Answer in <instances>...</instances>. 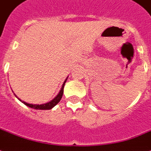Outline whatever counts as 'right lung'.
I'll use <instances>...</instances> for the list:
<instances>
[{
    "instance_id": "1",
    "label": "right lung",
    "mask_w": 151,
    "mask_h": 151,
    "mask_svg": "<svg viewBox=\"0 0 151 151\" xmlns=\"http://www.w3.org/2000/svg\"><path fill=\"white\" fill-rule=\"evenodd\" d=\"M67 79L68 77L66 78V79L65 80V82H64V83H63L62 85V87H61V89H60V92L58 93V94H57V96L55 97L54 99H52V100H51L50 101H49V102H47V103H45V104H41V105H34V104H29V103H27V102H25V101H21L20 99H19V101H22L24 105H26L27 106H28V107H30V108H32V109H40V110H46V109H51L52 108H53L56 105H57L58 102H59L60 101V99H61V98H62L63 96V93H64V87H65V83H66V81H67ZM17 98V97H16Z\"/></svg>"
}]
</instances>
